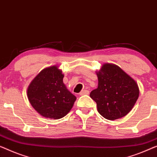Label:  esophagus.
<instances>
[{
	"label": "esophagus",
	"mask_w": 157,
	"mask_h": 157,
	"mask_svg": "<svg viewBox=\"0 0 157 157\" xmlns=\"http://www.w3.org/2000/svg\"><path fill=\"white\" fill-rule=\"evenodd\" d=\"M89 94V91L87 90H81V91L80 92V94H79V95H88Z\"/></svg>",
	"instance_id": "esophagus-1"
}]
</instances>
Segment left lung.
<instances>
[{
	"label": "left lung",
	"instance_id": "obj_1",
	"mask_svg": "<svg viewBox=\"0 0 157 157\" xmlns=\"http://www.w3.org/2000/svg\"><path fill=\"white\" fill-rule=\"evenodd\" d=\"M98 86L90 97L97 104L98 113L114 120L125 116L139 97L137 83L117 65L105 63L97 72Z\"/></svg>",
	"mask_w": 157,
	"mask_h": 157
}]
</instances>
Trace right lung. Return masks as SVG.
I'll return each mask as SVG.
<instances>
[{
  "label": "right lung",
  "mask_w": 157,
  "mask_h": 157,
  "mask_svg": "<svg viewBox=\"0 0 157 157\" xmlns=\"http://www.w3.org/2000/svg\"><path fill=\"white\" fill-rule=\"evenodd\" d=\"M62 71L56 66L46 68L33 79L28 88L32 106L43 117L60 119L71 110L76 98L63 83Z\"/></svg>",
  "instance_id": "add662e5"
}]
</instances>
